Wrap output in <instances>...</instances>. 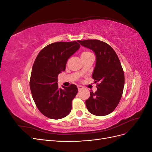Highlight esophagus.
I'll list each match as a JSON object with an SVG mask.
<instances>
[{
    "instance_id": "34e87169",
    "label": "esophagus",
    "mask_w": 152,
    "mask_h": 152,
    "mask_svg": "<svg viewBox=\"0 0 152 152\" xmlns=\"http://www.w3.org/2000/svg\"><path fill=\"white\" fill-rule=\"evenodd\" d=\"M77 87H78V90H79V91H81L82 89V88H83V87H82L80 86H78Z\"/></svg>"
}]
</instances>
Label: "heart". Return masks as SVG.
Here are the masks:
<instances>
[{
  "mask_svg": "<svg viewBox=\"0 0 152 152\" xmlns=\"http://www.w3.org/2000/svg\"><path fill=\"white\" fill-rule=\"evenodd\" d=\"M91 54L89 52H87V51L83 52V53H82L81 54V57H82V56H86V55H87V54Z\"/></svg>",
  "mask_w": 152,
  "mask_h": 152,
  "instance_id": "obj_1",
  "label": "heart"
}]
</instances>
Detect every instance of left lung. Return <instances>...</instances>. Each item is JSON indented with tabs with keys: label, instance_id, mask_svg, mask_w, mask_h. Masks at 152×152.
Returning <instances> with one entry per match:
<instances>
[{
	"label": "left lung",
	"instance_id": "8db88e82",
	"mask_svg": "<svg viewBox=\"0 0 152 152\" xmlns=\"http://www.w3.org/2000/svg\"><path fill=\"white\" fill-rule=\"evenodd\" d=\"M82 46L93 50L96 65L92 77L99 82L95 93L91 92L86 100L88 111L96 116L112 113L121 99L124 86V73L120 60L112 48L99 40L78 41Z\"/></svg>",
	"mask_w": 152,
	"mask_h": 152
}]
</instances>
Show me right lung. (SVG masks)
<instances>
[{"label": "right lung", "mask_w": 152, "mask_h": 152, "mask_svg": "<svg viewBox=\"0 0 152 152\" xmlns=\"http://www.w3.org/2000/svg\"><path fill=\"white\" fill-rule=\"evenodd\" d=\"M80 47L75 41L57 42L40 50L32 67L30 87L37 107L44 115L60 119L70 113L77 94L75 84L59 88L58 74L65 70L68 59Z\"/></svg>", "instance_id": "1"}]
</instances>
